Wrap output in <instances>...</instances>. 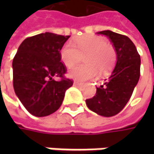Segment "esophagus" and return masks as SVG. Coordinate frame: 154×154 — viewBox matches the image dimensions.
Returning <instances> with one entry per match:
<instances>
[{"label":"esophagus","mask_w":154,"mask_h":154,"mask_svg":"<svg viewBox=\"0 0 154 154\" xmlns=\"http://www.w3.org/2000/svg\"><path fill=\"white\" fill-rule=\"evenodd\" d=\"M74 85H75V86H82L83 84H82L81 82H79V81H76V80H75L74 82Z\"/></svg>","instance_id":"esophagus-1"}]
</instances>
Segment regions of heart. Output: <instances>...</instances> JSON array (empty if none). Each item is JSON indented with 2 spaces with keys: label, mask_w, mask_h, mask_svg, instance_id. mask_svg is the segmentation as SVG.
I'll list each match as a JSON object with an SVG mask.
<instances>
[{
  "label": "heart",
  "mask_w": 154,
  "mask_h": 154,
  "mask_svg": "<svg viewBox=\"0 0 154 154\" xmlns=\"http://www.w3.org/2000/svg\"><path fill=\"white\" fill-rule=\"evenodd\" d=\"M75 44L68 42L60 52L62 62L68 68H73L80 62L81 56H86V65L73 68L69 76L78 80H88L98 74L109 73L115 65L116 52L112 45L107 44L106 39L96 35H84L76 39Z\"/></svg>",
  "instance_id": "obj_1"
}]
</instances>
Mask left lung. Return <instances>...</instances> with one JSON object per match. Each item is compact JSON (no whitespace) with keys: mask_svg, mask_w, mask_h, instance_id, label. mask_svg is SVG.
I'll return each mask as SVG.
<instances>
[{"mask_svg":"<svg viewBox=\"0 0 154 154\" xmlns=\"http://www.w3.org/2000/svg\"><path fill=\"white\" fill-rule=\"evenodd\" d=\"M108 37L115 47L117 62L103 85L97 87L96 95L86 99L89 109L103 116H113L125 107L131 98L140 74V57L134 43L125 35L111 31L99 32Z\"/></svg>","mask_w":154,"mask_h":154,"instance_id":"1","label":"left lung"}]
</instances>
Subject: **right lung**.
Returning <instances> with one entry per match:
<instances>
[{
	"label": "right lung",
	"mask_w": 154,
	"mask_h": 154,
	"mask_svg": "<svg viewBox=\"0 0 154 154\" xmlns=\"http://www.w3.org/2000/svg\"><path fill=\"white\" fill-rule=\"evenodd\" d=\"M70 36L45 32L26 38L13 60V83L16 95L35 116H46L62 105L74 81L65 77L67 68L60 51ZM54 77L60 78L55 81Z\"/></svg>",
	"instance_id": "right-lung-1"
}]
</instances>
